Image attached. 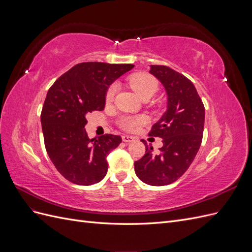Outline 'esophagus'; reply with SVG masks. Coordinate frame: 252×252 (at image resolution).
I'll return each mask as SVG.
<instances>
[{
  "mask_svg": "<svg viewBox=\"0 0 252 252\" xmlns=\"http://www.w3.org/2000/svg\"><path fill=\"white\" fill-rule=\"evenodd\" d=\"M134 136H132V135H126V134H124L123 136H122V140H123V142H125V143H131V142H133L134 141Z\"/></svg>",
  "mask_w": 252,
  "mask_h": 252,
  "instance_id": "34e87169",
  "label": "esophagus"
}]
</instances>
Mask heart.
<instances>
[{
	"instance_id": "obj_1",
	"label": "heart",
	"mask_w": 252,
	"mask_h": 252,
	"mask_svg": "<svg viewBox=\"0 0 252 252\" xmlns=\"http://www.w3.org/2000/svg\"><path fill=\"white\" fill-rule=\"evenodd\" d=\"M129 85L133 89L134 93L141 98L147 95H154L158 90L157 81L147 73H136L129 78ZM118 85L112 84L109 86L107 94H106V100L111 101L114 94L117 93ZM145 119L143 117H124L120 121L121 126L126 130H135L142 123H144Z\"/></svg>"
}]
</instances>
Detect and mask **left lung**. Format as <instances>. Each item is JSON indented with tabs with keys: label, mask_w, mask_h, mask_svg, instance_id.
<instances>
[{
	"label": "left lung",
	"mask_w": 252,
	"mask_h": 252,
	"mask_svg": "<svg viewBox=\"0 0 252 252\" xmlns=\"http://www.w3.org/2000/svg\"><path fill=\"white\" fill-rule=\"evenodd\" d=\"M149 73L161 82L167 94V109L149 132L150 136L162 138L163 146L154 154V147L142 141L146 154L134 162V171L145 184L165 186L185 173L199 151L205 108L185 75L161 65H150Z\"/></svg>",
	"instance_id": "obj_1"
}]
</instances>
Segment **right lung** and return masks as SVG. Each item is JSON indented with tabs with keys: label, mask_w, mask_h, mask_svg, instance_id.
Instances as JSON below:
<instances>
[{
	"label": "right lung",
	"mask_w": 252,
	"mask_h": 252,
	"mask_svg": "<svg viewBox=\"0 0 252 252\" xmlns=\"http://www.w3.org/2000/svg\"><path fill=\"white\" fill-rule=\"evenodd\" d=\"M132 64L87 62L74 65L48 90L41 113L45 147L53 165L73 184L88 186L107 173L106 157L122 142L120 135L89 139L86 116L105 107L111 84Z\"/></svg>",
	"instance_id": "obj_1"
}]
</instances>
